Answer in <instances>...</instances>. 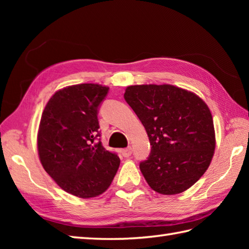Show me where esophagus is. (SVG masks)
I'll return each mask as SVG.
<instances>
[{
	"instance_id": "esophagus-1",
	"label": "esophagus",
	"mask_w": 249,
	"mask_h": 249,
	"mask_svg": "<svg viewBox=\"0 0 249 249\" xmlns=\"http://www.w3.org/2000/svg\"><path fill=\"white\" fill-rule=\"evenodd\" d=\"M131 147L130 146H128V147H126V149H123L122 150V155H123L124 157H129L130 155H131Z\"/></svg>"
}]
</instances>
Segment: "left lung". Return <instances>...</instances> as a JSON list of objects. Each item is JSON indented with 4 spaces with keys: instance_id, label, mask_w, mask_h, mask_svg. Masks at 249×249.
<instances>
[{
    "instance_id": "1",
    "label": "left lung",
    "mask_w": 249,
    "mask_h": 249,
    "mask_svg": "<svg viewBox=\"0 0 249 249\" xmlns=\"http://www.w3.org/2000/svg\"><path fill=\"white\" fill-rule=\"evenodd\" d=\"M124 98L152 145L139 165L150 187L162 195L192 187L209 168L215 150L213 118L206 104L170 84L131 86Z\"/></svg>"
}]
</instances>
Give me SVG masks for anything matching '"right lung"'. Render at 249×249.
Returning a JSON list of instances; mask_svg holds the SVG:
<instances>
[{
	"label": "right lung",
	"instance_id": "obj_1",
	"mask_svg": "<svg viewBox=\"0 0 249 249\" xmlns=\"http://www.w3.org/2000/svg\"><path fill=\"white\" fill-rule=\"evenodd\" d=\"M109 88L83 83L57 91L46 105L38 154L46 172L65 192L92 198L107 190L118 171V154L100 141L99 107Z\"/></svg>",
	"mask_w": 249,
	"mask_h": 249
}]
</instances>
